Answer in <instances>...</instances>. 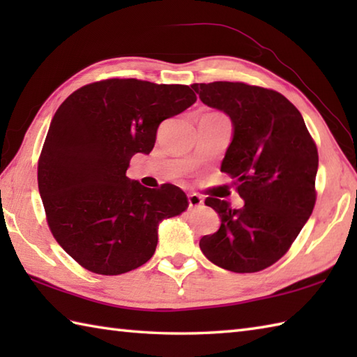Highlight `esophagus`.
Listing matches in <instances>:
<instances>
[{
    "label": "esophagus",
    "mask_w": 357,
    "mask_h": 357,
    "mask_svg": "<svg viewBox=\"0 0 357 357\" xmlns=\"http://www.w3.org/2000/svg\"><path fill=\"white\" fill-rule=\"evenodd\" d=\"M202 204H204V199H202V196H199L198 193L188 195V207H190V208L201 207Z\"/></svg>",
    "instance_id": "obj_1"
}]
</instances>
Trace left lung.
<instances>
[{
  "label": "left lung",
  "instance_id": "1",
  "mask_svg": "<svg viewBox=\"0 0 357 357\" xmlns=\"http://www.w3.org/2000/svg\"><path fill=\"white\" fill-rule=\"evenodd\" d=\"M199 100L231 119L233 138L221 172L234 179L244 207L207 198L221 218L201 238L208 261L234 273H255L282 257L305 225L316 202L319 165L316 144L301 112L275 90L244 82L193 84Z\"/></svg>",
  "mask_w": 357,
  "mask_h": 357
}]
</instances>
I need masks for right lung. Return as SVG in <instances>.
<instances>
[{
	"mask_svg": "<svg viewBox=\"0 0 357 357\" xmlns=\"http://www.w3.org/2000/svg\"><path fill=\"white\" fill-rule=\"evenodd\" d=\"M196 101L188 86L105 79L73 92L53 116L38 162V188L53 238L82 267L123 275L153 256L158 227L183 213L179 187L147 188L126 172L149 155L164 119Z\"/></svg>",
	"mask_w": 357,
	"mask_h": 357,
	"instance_id": "1",
	"label": "right lung"
}]
</instances>
